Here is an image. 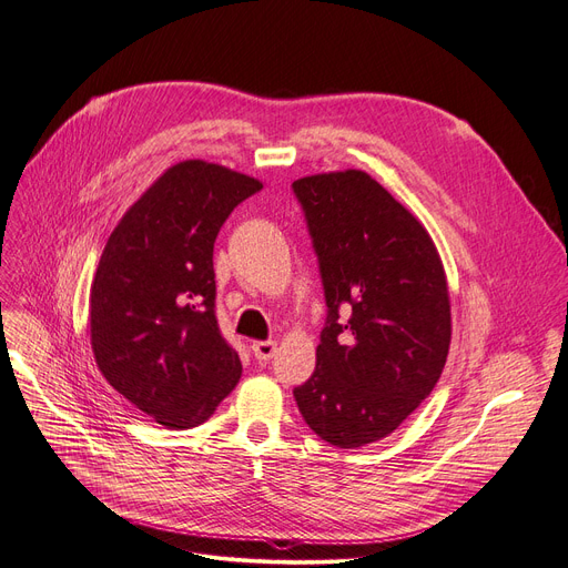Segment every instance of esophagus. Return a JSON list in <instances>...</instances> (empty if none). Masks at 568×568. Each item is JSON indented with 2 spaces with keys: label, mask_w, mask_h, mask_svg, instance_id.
<instances>
[{
  "label": "esophagus",
  "mask_w": 568,
  "mask_h": 568,
  "mask_svg": "<svg viewBox=\"0 0 568 568\" xmlns=\"http://www.w3.org/2000/svg\"><path fill=\"white\" fill-rule=\"evenodd\" d=\"M252 353H255V358L260 363H266L273 358V353H276V342H252Z\"/></svg>",
  "instance_id": "34e87169"
}]
</instances>
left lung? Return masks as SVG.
I'll list each match as a JSON object with an SVG mask.
<instances>
[{"instance_id": "1", "label": "left lung", "mask_w": 568, "mask_h": 568, "mask_svg": "<svg viewBox=\"0 0 568 568\" xmlns=\"http://www.w3.org/2000/svg\"><path fill=\"white\" fill-rule=\"evenodd\" d=\"M292 192L327 304L316 372L295 400L325 443L363 447L400 426L445 369V268L422 222L367 173L311 175L292 182Z\"/></svg>"}]
</instances>
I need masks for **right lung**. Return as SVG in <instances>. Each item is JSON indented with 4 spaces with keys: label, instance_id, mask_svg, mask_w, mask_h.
<instances>
[{
    "label": "right lung",
    "instance_id": "1",
    "mask_svg": "<svg viewBox=\"0 0 568 568\" xmlns=\"http://www.w3.org/2000/svg\"><path fill=\"white\" fill-rule=\"evenodd\" d=\"M262 182L182 161L121 217L91 285V346L108 384L165 428L207 422L241 379L215 316L213 247Z\"/></svg>",
    "mask_w": 568,
    "mask_h": 568
}]
</instances>
